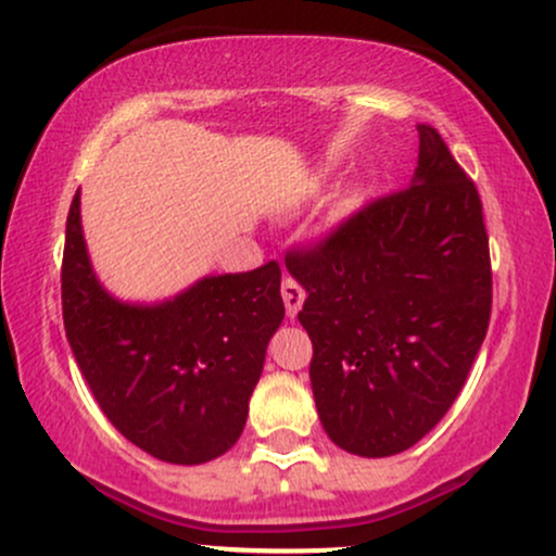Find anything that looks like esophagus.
Instances as JSON below:
<instances>
[{
	"label": "esophagus",
	"instance_id": "esophagus-1",
	"mask_svg": "<svg viewBox=\"0 0 556 556\" xmlns=\"http://www.w3.org/2000/svg\"><path fill=\"white\" fill-rule=\"evenodd\" d=\"M282 298H285L287 316L295 318V316H298V311H300V305H303V300H305V290H303V285H300L298 279L285 277V279H282Z\"/></svg>",
	"mask_w": 556,
	"mask_h": 556
}]
</instances>
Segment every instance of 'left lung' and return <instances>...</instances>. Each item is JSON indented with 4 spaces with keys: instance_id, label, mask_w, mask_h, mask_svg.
I'll use <instances>...</instances> for the list:
<instances>
[{
    "instance_id": "8db88e82",
    "label": "left lung",
    "mask_w": 556,
    "mask_h": 556,
    "mask_svg": "<svg viewBox=\"0 0 556 556\" xmlns=\"http://www.w3.org/2000/svg\"><path fill=\"white\" fill-rule=\"evenodd\" d=\"M413 185L374 198L324 238L287 251L305 287L324 431L361 457L424 439L468 379L491 316L481 195L429 125Z\"/></svg>"
}]
</instances>
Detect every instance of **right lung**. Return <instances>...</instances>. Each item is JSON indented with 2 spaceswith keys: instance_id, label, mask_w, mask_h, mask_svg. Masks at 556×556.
<instances>
[{
  "instance_id": "1",
  "label": "right lung",
  "mask_w": 556,
  "mask_h": 556,
  "mask_svg": "<svg viewBox=\"0 0 556 556\" xmlns=\"http://www.w3.org/2000/svg\"><path fill=\"white\" fill-rule=\"evenodd\" d=\"M277 261L206 277L162 305L106 295L88 264L80 198L67 214L62 318L83 379L127 442L164 463L214 460L240 439L266 344L285 318Z\"/></svg>"
}]
</instances>
